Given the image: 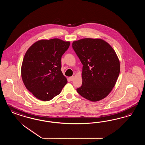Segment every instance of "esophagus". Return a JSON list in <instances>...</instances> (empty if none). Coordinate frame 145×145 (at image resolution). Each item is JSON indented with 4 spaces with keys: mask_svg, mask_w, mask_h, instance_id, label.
Masks as SVG:
<instances>
[{
    "mask_svg": "<svg viewBox=\"0 0 145 145\" xmlns=\"http://www.w3.org/2000/svg\"><path fill=\"white\" fill-rule=\"evenodd\" d=\"M69 79H70V81H73V80H74V76H71V77H70L69 78Z\"/></svg>",
    "mask_w": 145,
    "mask_h": 145,
    "instance_id": "esophagus-1",
    "label": "esophagus"
}]
</instances>
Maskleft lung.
Returning a JSON list of instances; mask_svg holds the SVG:
<instances>
[{"mask_svg":"<svg viewBox=\"0 0 145 145\" xmlns=\"http://www.w3.org/2000/svg\"><path fill=\"white\" fill-rule=\"evenodd\" d=\"M72 48L83 65L82 84L77 92L90 101L104 99L113 89L120 74V61L115 52L101 39L73 41Z\"/></svg>","mask_w":145,"mask_h":145,"instance_id":"8db88e82","label":"left lung"}]
</instances>
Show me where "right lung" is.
I'll use <instances>...</instances> for the list:
<instances>
[{"mask_svg":"<svg viewBox=\"0 0 145 145\" xmlns=\"http://www.w3.org/2000/svg\"><path fill=\"white\" fill-rule=\"evenodd\" d=\"M70 44L57 38L40 40L27 50L21 67L22 80L37 98L50 101L67 84L61 70V58Z\"/></svg>","mask_w":145,"mask_h":145,"instance_id":"obj_1","label":"right lung"}]
</instances>
